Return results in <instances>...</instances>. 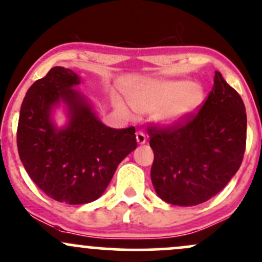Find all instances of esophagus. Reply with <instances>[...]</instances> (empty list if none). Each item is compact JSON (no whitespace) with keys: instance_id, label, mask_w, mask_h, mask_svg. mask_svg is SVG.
<instances>
[{"instance_id":"obj_1","label":"esophagus","mask_w":262,"mask_h":262,"mask_svg":"<svg viewBox=\"0 0 262 262\" xmlns=\"http://www.w3.org/2000/svg\"><path fill=\"white\" fill-rule=\"evenodd\" d=\"M137 141H138V144H145L146 143V135L144 133H141V132H138Z\"/></svg>"}]
</instances>
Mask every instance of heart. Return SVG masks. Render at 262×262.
Here are the masks:
<instances>
[{"mask_svg": "<svg viewBox=\"0 0 262 262\" xmlns=\"http://www.w3.org/2000/svg\"><path fill=\"white\" fill-rule=\"evenodd\" d=\"M202 85L187 80H145L130 87L129 104L139 113L154 112L162 125L181 124L203 103Z\"/></svg>", "mask_w": 262, "mask_h": 262, "instance_id": "1", "label": "heart"}]
</instances>
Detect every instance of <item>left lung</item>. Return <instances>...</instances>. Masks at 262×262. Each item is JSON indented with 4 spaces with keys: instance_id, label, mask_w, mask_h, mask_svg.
I'll return each instance as SVG.
<instances>
[{
    "instance_id": "left-lung-1",
    "label": "left lung",
    "mask_w": 262,
    "mask_h": 262,
    "mask_svg": "<svg viewBox=\"0 0 262 262\" xmlns=\"http://www.w3.org/2000/svg\"><path fill=\"white\" fill-rule=\"evenodd\" d=\"M154 151L151 182L158 196L196 206L223 189L242 165L246 146L244 102L215 71L200 111L181 124L148 127Z\"/></svg>"
}]
</instances>
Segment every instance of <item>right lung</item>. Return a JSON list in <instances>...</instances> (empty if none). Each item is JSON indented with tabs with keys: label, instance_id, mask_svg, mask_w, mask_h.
<instances>
[{
	"label": "right lung",
	"instance_id": "1",
	"mask_svg": "<svg viewBox=\"0 0 262 262\" xmlns=\"http://www.w3.org/2000/svg\"><path fill=\"white\" fill-rule=\"evenodd\" d=\"M80 82L70 69H50L27 91L17 128L18 154L27 173L47 196L68 204L101 197L119 162L137 148L135 128L102 124L73 90ZM60 100L68 106L71 119L56 129L50 112Z\"/></svg>",
	"mask_w": 262,
	"mask_h": 262
}]
</instances>
